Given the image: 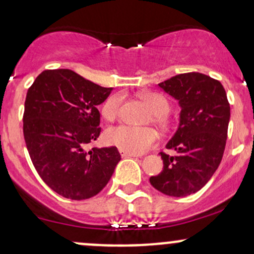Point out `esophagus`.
Segmentation results:
<instances>
[{
    "label": "esophagus",
    "instance_id": "esophagus-1",
    "mask_svg": "<svg viewBox=\"0 0 254 254\" xmlns=\"http://www.w3.org/2000/svg\"><path fill=\"white\" fill-rule=\"evenodd\" d=\"M120 155L122 156V157H139V155H136V153H132V152H128V151H125V150H121L120 149Z\"/></svg>",
    "mask_w": 254,
    "mask_h": 254
}]
</instances>
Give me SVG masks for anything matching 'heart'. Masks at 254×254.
Wrapping results in <instances>:
<instances>
[{"label": "heart", "instance_id": "obj_1", "mask_svg": "<svg viewBox=\"0 0 254 254\" xmlns=\"http://www.w3.org/2000/svg\"><path fill=\"white\" fill-rule=\"evenodd\" d=\"M141 98L152 112L151 120L153 124L162 128L169 126L170 122L167 114L169 113L170 104L168 99L157 92H146L141 96ZM120 105H121V96L114 95L109 97L102 108V115L104 116V119L113 121L119 115ZM104 138L108 144L132 153L145 152L155 146L158 141V134L153 128L130 127L127 125L110 127L105 132Z\"/></svg>", "mask_w": 254, "mask_h": 254}]
</instances>
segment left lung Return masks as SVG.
<instances>
[{"label": "left lung", "instance_id": "left-lung-1", "mask_svg": "<svg viewBox=\"0 0 254 254\" xmlns=\"http://www.w3.org/2000/svg\"><path fill=\"white\" fill-rule=\"evenodd\" d=\"M158 86L181 107L178 130L161 152L163 170L150 184L163 194L186 196L203 189L217 170L226 147L230 105L222 84L201 73L178 74Z\"/></svg>", "mask_w": 254, "mask_h": 254}]
</instances>
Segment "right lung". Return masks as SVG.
<instances>
[{
    "mask_svg": "<svg viewBox=\"0 0 254 254\" xmlns=\"http://www.w3.org/2000/svg\"><path fill=\"white\" fill-rule=\"evenodd\" d=\"M70 69H48L27 91L24 138L42 180L60 195L82 200L107 186L121 156L87 144L101 133L98 107L112 92Z\"/></svg>",
    "mask_w": 254,
    "mask_h": 254,
    "instance_id": "right-lung-1",
    "label": "right lung"
}]
</instances>
